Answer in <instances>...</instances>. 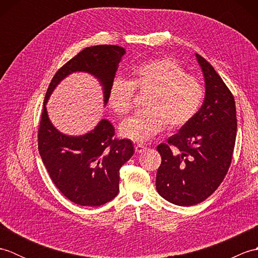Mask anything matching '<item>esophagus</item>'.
I'll use <instances>...</instances> for the list:
<instances>
[{
	"mask_svg": "<svg viewBox=\"0 0 258 258\" xmlns=\"http://www.w3.org/2000/svg\"><path fill=\"white\" fill-rule=\"evenodd\" d=\"M146 149H147V147L143 144H136L135 145V152L136 153H142V152H144Z\"/></svg>",
	"mask_w": 258,
	"mask_h": 258,
	"instance_id": "1",
	"label": "esophagus"
}]
</instances>
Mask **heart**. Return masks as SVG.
I'll list each match as a JSON object with an SVG mask.
<instances>
[{
  "label": "heart",
  "mask_w": 258,
  "mask_h": 258,
  "mask_svg": "<svg viewBox=\"0 0 258 258\" xmlns=\"http://www.w3.org/2000/svg\"><path fill=\"white\" fill-rule=\"evenodd\" d=\"M134 89L150 91L143 111L136 112L119 124L122 138L146 142L167 126L177 128L188 123L199 111L204 89L199 80L186 73L172 57H160L132 69L131 80L115 78L108 89L107 103L117 115L132 107Z\"/></svg>",
  "instance_id": "1"
}]
</instances>
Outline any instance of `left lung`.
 Instances as JSON below:
<instances>
[{
  "label": "left lung",
  "instance_id": "obj_1",
  "mask_svg": "<svg viewBox=\"0 0 258 258\" xmlns=\"http://www.w3.org/2000/svg\"><path fill=\"white\" fill-rule=\"evenodd\" d=\"M195 56L204 76V102L178 133L157 146L156 189L178 206L199 204L216 190L231 165L237 132L233 94L212 65Z\"/></svg>",
  "mask_w": 258,
  "mask_h": 258
}]
</instances>
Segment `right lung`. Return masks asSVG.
Returning a JSON list of instances; mask_svg holds the SVG:
<instances>
[{"label":"right lung","instance_id":"add662e5","mask_svg":"<svg viewBox=\"0 0 258 258\" xmlns=\"http://www.w3.org/2000/svg\"><path fill=\"white\" fill-rule=\"evenodd\" d=\"M124 54L125 48L117 45L84 48L57 71L45 94L38 127V152L59 191L81 206H101L118 194L119 169L133 156V144L130 140L113 139L114 127L106 118L83 135L64 134L52 124L46 104L65 78L83 72L100 82L105 106L109 85Z\"/></svg>","mask_w":258,"mask_h":258}]
</instances>
